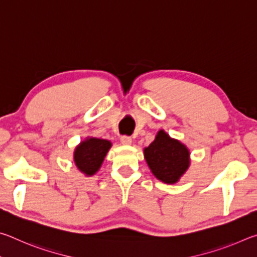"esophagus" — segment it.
<instances>
[{
    "instance_id": "34e87169",
    "label": "esophagus",
    "mask_w": 257,
    "mask_h": 257,
    "mask_svg": "<svg viewBox=\"0 0 257 257\" xmlns=\"http://www.w3.org/2000/svg\"><path fill=\"white\" fill-rule=\"evenodd\" d=\"M120 142L122 145H132L133 144V139L128 137V136H122L120 138Z\"/></svg>"
}]
</instances>
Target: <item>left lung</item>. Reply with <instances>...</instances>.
Masks as SVG:
<instances>
[{
  "mask_svg": "<svg viewBox=\"0 0 257 257\" xmlns=\"http://www.w3.org/2000/svg\"><path fill=\"white\" fill-rule=\"evenodd\" d=\"M144 158L156 179L173 185L179 181L190 165V152L180 141L161 129L155 139L144 149Z\"/></svg>",
  "mask_w": 257,
  "mask_h": 257,
  "instance_id": "left-lung-1",
  "label": "left lung"
}]
</instances>
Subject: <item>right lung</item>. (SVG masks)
Returning a JSON list of instances; mask_svg holds the SVG:
<instances>
[{"instance_id":"obj_1","label":"right lung","mask_w":257,"mask_h":257,"mask_svg":"<svg viewBox=\"0 0 257 257\" xmlns=\"http://www.w3.org/2000/svg\"><path fill=\"white\" fill-rule=\"evenodd\" d=\"M112 143L106 139L86 137L73 152V161L78 170L86 177L94 176L102 167V163Z\"/></svg>"}]
</instances>
